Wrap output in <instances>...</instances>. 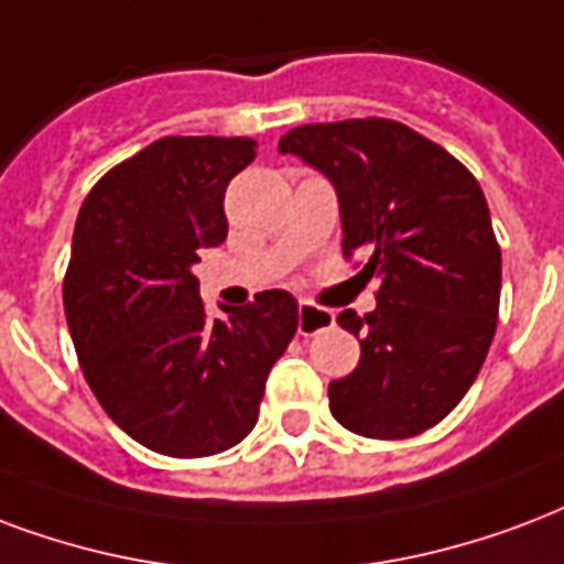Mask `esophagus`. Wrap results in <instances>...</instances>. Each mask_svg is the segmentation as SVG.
<instances>
[{
    "label": "esophagus",
    "mask_w": 564,
    "mask_h": 564,
    "mask_svg": "<svg viewBox=\"0 0 564 564\" xmlns=\"http://www.w3.org/2000/svg\"><path fill=\"white\" fill-rule=\"evenodd\" d=\"M334 325V313L322 311L311 301H301L299 304V334L301 337H313V334H319V330L330 328Z\"/></svg>",
    "instance_id": "esophagus-1"
}]
</instances>
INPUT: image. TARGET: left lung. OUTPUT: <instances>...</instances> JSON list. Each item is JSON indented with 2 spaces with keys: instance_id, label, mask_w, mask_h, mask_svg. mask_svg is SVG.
<instances>
[{
  "instance_id": "left-lung-1",
  "label": "left lung",
  "mask_w": 564,
  "mask_h": 564,
  "mask_svg": "<svg viewBox=\"0 0 564 564\" xmlns=\"http://www.w3.org/2000/svg\"><path fill=\"white\" fill-rule=\"evenodd\" d=\"M334 183L343 257L364 253L378 307L343 311L360 360L328 384L343 429L402 441L432 429L470 390L500 316L502 260L470 171L405 123L351 118L304 123L278 141Z\"/></svg>"
}]
</instances>
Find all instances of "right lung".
<instances>
[{
	"label": "right lung",
	"instance_id": "right-lung-1",
	"mask_svg": "<svg viewBox=\"0 0 564 564\" xmlns=\"http://www.w3.org/2000/svg\"><path fill=\"white\" fill-rule=\"evenodd\" d=\"M253 139L167 135L88 192L64 272L82 376L132 441L171 458L225 453L251 435L265 378L299 328L290 292L265 290L209 319L195 263L227 239V183Z\"/></svg>",
	"mask_w": 564,
	"mask_h": 564
}]
</instances>
